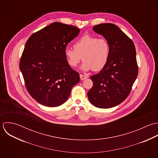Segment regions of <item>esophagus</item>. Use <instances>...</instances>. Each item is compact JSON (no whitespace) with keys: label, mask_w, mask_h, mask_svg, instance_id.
<instances>
[{"label":"esophagus","mask_w":158,"mask_h":158,"mask_svg":"<svg viewBox=\"0 0 158 158\" xmlns=\"http://www.w3.org/2000/svg\"><path fill=\"white\" fill-rule=\"evenodd\" d=\"M80 77L81 80H85V79H86V78H88V76H86V75H82V74H80Z\"/></svg>","instance_id":"esophagus-1"}]
</instances>
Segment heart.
<instances>
[{
	"mask_svg": "<svg viewBox=\"0 0 158 158\" xmlns=\"http://www.w3.org/2000/svg\"><path fill=\"white\" fill-rule=\"evenodd\" d=\"M110 54V47L105 38L86 34L81 37L74 44V48H67L65 55L69 64L75 67L81 57L83 62L81 69L84 71L93 69L102 70L106 65Z\"/></svg>",
	"mask_w": 158,
	"mask_h": 158,
	"instance_id": "obj_1",
	"label": "heart"
}]
</instances>
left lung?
Returning a JSON list of instances; mask_svg holds the SVG:
<instances>
[{
    "instance_id": "obj_1",
    "label": "left lung",
    "mask_w": 158,
    "mask_h": 158,
    "mask_svg": "<svg viewBox=\"0 0 158 158\" xmlns=\"http://www.w3.org/2000/svg\"><path fill=\"white\" fill-rule=\"evenodd\" d=\"M93 31L108 40L110 54L105 67L90 77L93 86L88 97L94 106L109 108L127 98L136 80L138 65L135 48L132 40L115 24H100L94 26Z\"/></svg>"
}]
</instances>
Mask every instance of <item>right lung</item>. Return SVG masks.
Returning <instances> with one entry per match:
<instances>
[{
  "label": "right lung",
  "instance_id": "add662e5",
  "mask_svg": "<svg viewBox=\"0 0 158 158\" xmlns=\"http://www.w3.org/2000/svg\"><path fill=\"white\" fill-rule=\"evenodd\" d=\"M80 31L73 26L55 22L26 42L19 69L28 93L40 104L62 105L80 81L79 73L71 68L65 55L66 46Z\"/></svg>",
  "mask_w": 158,
  "mask_h": 158
}]
</instances>
